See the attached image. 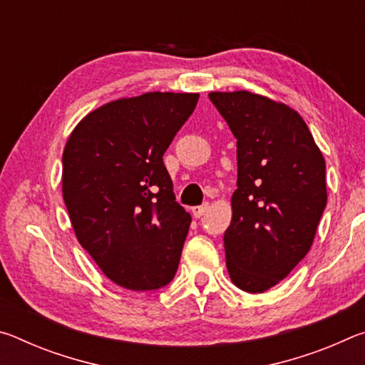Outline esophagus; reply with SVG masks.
Instances as JSON below:
<instances>
[{
	"mask_svg": "<svg viewBox=\"0 0 365 365\" xmlns=\"http://www.w3.org/2000/svg\"><path fill=\"white\" fill-rule=\"evenodd\" d=\"M207 209H209V202H202L201 206H196V207H193V215L195 217H202V215H205V212H207Z\"/></svg>",
	"mask_w": 365,
	"mask_h": 365,
	"instance_id": "34e87169",
	"label": "esophagus"
}]
</instances>
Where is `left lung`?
<instances>
[{
    "instance_id": "obj_1",
    "label": "left lung",
    "mask_w": 365,
    "mask_h": 365,
    "mask_svg": "<svg viewBox=\"0 0 365 365\" xmlns=\"http://www.w3.org/2000/svg\"><path fill=\"white\" fill-rule=\"evenodd\" d=\"M209 100L237 138L227 269L243 292L264 293L311 248L327 206L325 160L306 122L285 104L250 91H212Z\"/></svg>"
}]
</instances>
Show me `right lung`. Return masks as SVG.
Segmentation results:
<instances>
[{
  "mask_svg": "<svg viewBox=\"0 0 365 365\" xmlns=\"http://www.w3.org/2000/svg\"><path fill=\"white\" fill-rule=\"evenodd\" d=\"M200 100L145 93L104 104L73 128L63 196L83 250L117 285L148 292L174 279L191 215L163 156Z\"/></svg>",
  "mask_w": 365,
  "mask_h": 365,
  "instance_id": "right-lung-1",
  "label": "right lung"
}]
</instances>
